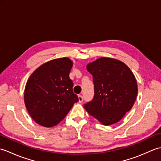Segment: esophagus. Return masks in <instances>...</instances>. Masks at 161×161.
Here are the masks:
<instances>
[{
    "label": "esophagus",
    "instance_id": "34e87169",
    "mask_svg": "<svg viewBox=\"0 0 161 161\" xmlns=\"http://www.w3.org/2000/svg\"><path fill=\"white\" fill-rule=\"evenodd\" d=\"M78 100H79V102H80V103H81V102H83V97L81 96V95H78Z\"/></svg>",
    "mask_w": 161,
    "mask_h": 161
}]
</instances>
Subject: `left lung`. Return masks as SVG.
Wrapping results in <instances>:
<instances>
[{
	"mask_svg": "<svg viewBox=\"0 0 161 161\" xmlns=\"http://www.w3.org/2000/svg\"><path fill=\"white\" fill-rule=\"evenodd\" d=\"M86 68L93 75L95 93L84 108L103 125L115 124L136 101L138 86L134 75L125 64L108 57H101Z\"/></svg>",
	"mask_w": 161,
	"mask_h": 161,
	"instance_id": "1",
	"label": "left lung"
}]
</instances>
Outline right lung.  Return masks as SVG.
Returning a JSON list of instances; mask_svg holds the SVG:
<instances>
[{
  "label": "right lung",
  "instance_id": "1",
  "mask_svg": "<svg viewBox=\"0 0 161 161\" xmlns=\"http://www.w3.org/2000/svg\"><path fill=\"white\" fill-rule=\"evenodd\" d=\"M72 67L73 61L70 59L59 58L43 64L29 77L24 102L37 124L45 127L58 125L78 102L69 77Z\"/></svg>",
  "mask_w": 161,
  "mask_h": 161
}]
</instances>
